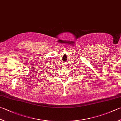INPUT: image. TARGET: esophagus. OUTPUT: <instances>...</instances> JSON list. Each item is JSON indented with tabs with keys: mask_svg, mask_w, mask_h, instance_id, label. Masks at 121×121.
Here are the masks:
<instances>
[{
	"mask_svg": "<svg viewBox=\"0 0 121 121\" xmlns=\"http://www.w3.org/2000/svg\"><path fill=\"white\" fill-rule=\"evenodd\" d=\"M64 66H65V65H64Z\"/></svg>",
	"mask_w": 121,
	"mask_h": 121,
	"instance_id": "34e87169",
	"label": "esophagus"
}]
</instances>
